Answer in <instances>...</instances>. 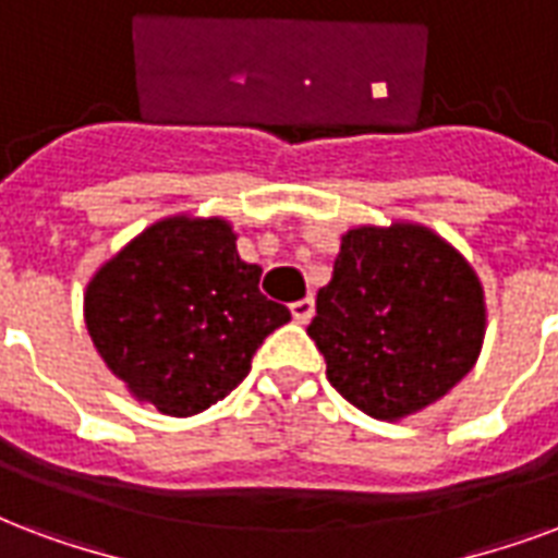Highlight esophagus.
Instances as JSON below:
<instances>
[{
	"mask_svg": "<svg viewBox=\"0 0 558 558\" xmlns=\"http://www.w3.org/2000/svg\"><path fill=\"white\" fill-rule=\"evenodd\" d=\"M291 314H294L296 324H308L314 314V300L312 296H305V300H296V303H291Z\"/></svg>",
	"mask_w": 558,
	"mask_h": 558,
	"instance_id": "obj_1",
	"label": "esophagus"
}]
</instances>
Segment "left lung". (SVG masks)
<instances>
[{
    "label": "left lung",
    "instance_id": "left-lung-1",
    "mask_svg": "<svg viewBox=\"0 0 558 558\" xmlns=\"http://www.w3.org/2000/svg\"><path fill=\"white\" fill-rule=\"evenodd\" d=\"M308 335L343 400L400 421L473 367L485 335L483 284L423 226H362L343 234Z\"/></svg>",
    "mask_w": 558,
    "mask_h": 558
}]
</instances>
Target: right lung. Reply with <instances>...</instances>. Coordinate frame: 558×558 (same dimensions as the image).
Wrapping results in <instances>:
<instances>
[{
	"label": "right lung",
	"mask_w": 558,
	"mask_h": 558,
	"mask_svg": "<svg viewBox=\"0 0 558 558\" xmlns=\"http://www.w3.org/2000/svg\"><path fill=\"white\" fill-rule=\"evenodd\" d=\"M258 279L226 220L170 217L87 284V332L137 400L187 417L244 383L264 338L291 320Z\"/></svg>",
	"instance_id": "right-lung-1"
}]
</instances>
